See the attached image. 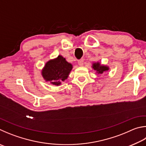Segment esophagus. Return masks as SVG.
<instances>
[{
  "mask_svg": "<svg viewBox=\"0 0 146 146\" xmlns=\"http://www.w3.org/2000/svg\"><path fill=\"white\" fill-rule=\"evenodd\" d=\"M78 64L79 65V66H83L84 65V60L83 59H80V60H79L78 61Z\"/></svg>",
  "mask_w": 146,
  "mask_h": 146,
  "instance_id": "1",
  "label": "esophagus"
}]
</instances>
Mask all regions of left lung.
Here are the masks:
<instances>
[{
    "mask_svg": "<svg viewBox=\"0 0 146 146\" xmlns=\"http://www.w3.org/2000/svg\"><path fill=\"white\" fill-rule=\"evenodd\" d=\"M92 68L94 69V71H96V73L101 74V75L105 73L106 71L109 70V68H108V66L101 64L99 62H94L93 64H92Z\"/></svg>",
    "mask_w": 146,
    "mask_h": 146,
    "instance_id": "left-lung-1",
    "label": "left lung"
}]
</instances>
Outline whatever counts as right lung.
<instances>
[{
    "instance_id": "right-lung-1",
    "label": "right lung",
    "mask_w": 146,
    "mask_h": 146,
    "mask_svg": "<svg viewBox=\"0 0 146 146\" xmlns=\"http://www.w3.org/2000/svg\"><path fill=\"white\" fill-rule=\"evenodd\" d=\"M73 66L62 55L48 61L41 71V75L46 82L55 86H60L68 78Z\"/></svg>"
}]
</instances>
